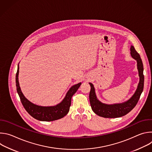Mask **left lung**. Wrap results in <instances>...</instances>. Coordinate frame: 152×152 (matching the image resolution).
I'll return each instance as SVG.
<instances>
[{
    "label": "left lung",
    "instance_id": "1",
    "mask_svg": "<svg viewBox=\"0 0 152 152\" xmlns=\"http://www.w3.org/2000/svg\"><path fill=\"white\" fill-rule=\"evenodd\" d=\"M131 55L132 57L137 61V68L140 76V82L135 93L129 100L122 103L113 104L103 103L97 99L93 85L91 83H89L91 86V90L89 95L90 104L93 112L99 116L104 118L120 117L131 111L137 104L144 88V69L140 55L132 46L131 48Z\"/></svg>",
    "mask_w": 152,
    "mask_h": 152
}]
</instances>
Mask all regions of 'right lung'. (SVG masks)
Listing matches in <instances>:
<instances>
[{
    "label": "right lung",
    "mask_w": 152,
    "mask_h": 152,
    "mask_svg": "<svg viewBox=\"0 0 152 152\" xmlns=\"http://www.w3.org/2000/svg\"><path fill=\"white\" fill-rule=\"evenodd\" d=\"M18 72L19 67L18 66L15 76L17 91L25 109L32 117L39 121H51L62 118L68 114L71 105L72 97L79 88L81 85L80 82L72 86L60 103L53 106H41L31 103L24 96L19 85Z\"/></svg>",
    "instance_id": "obj_1"
}]
</instances>
